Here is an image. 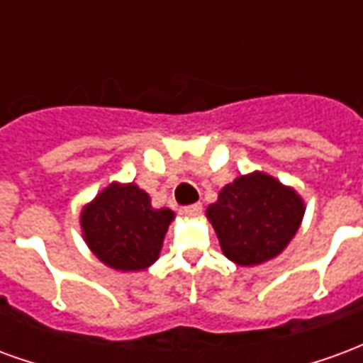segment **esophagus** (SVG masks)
<instances>
[{
  "label": "esophagus",
  "instance_id": "esophagus-1",
  "mask_svg": "<svg viewBox=\"0 0 363 363\" xmlns=\"http://www.w3.org/2000/svg\"><path fill=\"white\" fill-rule=\"evenodd\" d=\"M200 213H202V206L200 204H192L182 208V216H186V218H198Z\"/></svg>",
  "mask_w": 363,
  "mask_h": 363
}]
</instances>
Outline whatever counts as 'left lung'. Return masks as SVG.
I'll use <instances>...</instances> for the list:
<instances>
[{
    "label": "left lung",
    "instance_id": "obj_1",
    "mask_svg": "<svg viewBox=\"0 0 363 363\" xmlns=\"http://www.w3.org/2000/svg\"><path fill=\"white\" fill-rule=\"evenodd\" d=\"M305 213L296 189L270 174H241L225 184L206 218L223 255L239 267H259L276 259L296 237Z\"/></svg>",
    "mask_w": 363,
    "mask_h": 363
}]
</instances>
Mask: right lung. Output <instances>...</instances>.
<instances>
[{
	"label": "right lung",
	"instance_id": "obj_1",
	"mask_svg": "<svg viewBox=\"0 0 363 363\" xmlns=\"http://www.w3.org/2000/svg\"><path fill=\"white\" fill-rule=\"evenodd\" d=\"M174 212L153 208L150 194L134 182H111L83 206V239L103 264L140 272L159 259Z\"/></svg>",
	"mask_w": 363,
	"mask_h": 363
}]
</instances>
